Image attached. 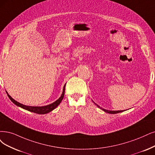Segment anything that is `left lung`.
I'll return each mask as SVG.
<instances>
[{
  "label": "left lung",
  "instance_id": "left-lung-1",
  "mask_svg": "<svg viewBox=\"0 0 155 155\" xmlns=\"http://www.w3.org/2000/svg\"><path fill=\"white\" fill-rule=\"evenodd\" d=\"M94 102V101H93ZM94 104L95 105H96V106L97 107H98L100 109H101L102 110H104V112H107V113H108V114H117V113H119V112H123L124 110H106V109H105V108H102L101 107H100L98 105H97V104H96L95 103H94Z\"/></svg>",
  "mask_w": 155,
  "mask_h": 155
}]
</instances>
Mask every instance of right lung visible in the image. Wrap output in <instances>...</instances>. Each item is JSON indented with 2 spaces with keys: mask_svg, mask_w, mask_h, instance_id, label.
Returning <instances> with one entry per match:
<instances>
[{
  "mask_svg": "<svg viewBox=\"0 0 155 155\" xmlns=\"http://www.w3.org/2000/svg\"><path fill=\"white\" fill-rule=\"evenodd\" d=\"M65 85H66V84L64 85V87H63L62 93L61 96H60V98L58 100H57L55 101L52 103V104H49V105H46V106H41V107H32V106H27V105H23V104H20V103H19V102H18L17 101L15 100L12 98V97H11L8 93L7 91H6V93H7V94H8V96L9 97V98L16 106L20 107H21L22 108H24V109H25V110H27L28 111H30V112H34V113H36V114H45L49 113L50 112L54 110L55 108L61 104V102L62 101L63 98H64V92H65Z\"/></svg>",
  "mask_w": 155,
  "mask_h": 155,
  "instance_id": "obj_1",
  "label": "right lung"
}]
</instances>
